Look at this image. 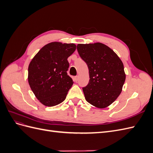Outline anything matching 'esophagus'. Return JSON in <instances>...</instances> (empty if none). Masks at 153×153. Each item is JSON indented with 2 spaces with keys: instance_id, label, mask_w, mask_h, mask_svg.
<instances>
[{
  "instance_id": "obj_1",
  "label": "esophagus",
  "mask_w": 153,
  "mask_h": 153,
  "mask_svg": "<svg viewBox=\"0 0 153 153\" xmlns=\"http://www.w3.org/2000/svg\"><path fill=\"white\" fill-rule=\"evenodd\" d=\"M75 78V80L76 82H77V81H78V76H75V78Z\"/></svg>"
}]
</instances>
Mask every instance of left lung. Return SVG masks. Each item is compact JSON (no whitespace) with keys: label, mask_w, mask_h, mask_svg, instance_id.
Returning a JSON list of instances; mask_svg holds the SVG:
<instances>
[{"label":"left lung","mask_w":153,"mask_h":153,"mask_svg":"<svg viewBox=\"0 0 153 153\" xmlns=\"http://www.w3.org/2000/svg\"><path fill=\"white\" fill-rule=\"evenodd\" d=\"M76 48L89 68V84L82 88L86 101L97 108L107 107L121 94L126 79L121 60L101 43L78 44Z\"/></svg>","instance_id":"1"}]
</instances>
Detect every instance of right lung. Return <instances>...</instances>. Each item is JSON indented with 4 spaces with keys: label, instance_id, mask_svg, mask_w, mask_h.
<instances>
[{
    "label": "right lung",
    "instance_id": "add662e5",
    "mask_svg": "<svg viewBox=\"0 0 153 153\" xmlns=\"http://www.w3.org/2000/svg\"><path fill=\"white\" fill-rule=\"evenodd\" d=\"M76 45L52 42L46 45L32 59L28 68V82L40 102L48 106L62 103L73 84L68 75V58Z\"/></svg>",
    "mask_w": 153,
    "mask_h": 153
}]
</instances>
